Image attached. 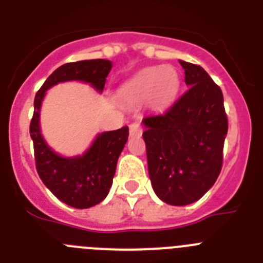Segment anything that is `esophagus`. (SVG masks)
I'll use <instances>...</instances> for the list:
<instances>
[{
    "mask_svg": "<svg viewBox=\"0 0 263 263\" xmlns=\"http://www.w3.org/2000/svg\"><path fill=\"white\" fill-rule=\"evenodd\" d=\"M129 133L132 137H139L142 134V126L139 122H133L129 126Z\"/></svg>",
    "mask_w": 263,
    "mask_h": 263,
    "instance_id": "obj_1",
    "label": "esophagus"
}]
</instances>
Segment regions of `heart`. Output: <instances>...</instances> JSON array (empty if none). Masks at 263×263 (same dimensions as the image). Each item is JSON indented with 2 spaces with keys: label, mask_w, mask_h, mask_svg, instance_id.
I'll list each match as a JSON object with an SVG mask.
<instances>
[{
  "label": "heart",
  "mask_w": 263,
  "mask_h": 263,
  "mask_svg": "<svg viewBox=\"0 0 263 263\" xmlns=\"http://www.w3.org/2000/svg\"><path fill=\"white\" fill-rule=\"evenodd\" d=\"M179 85L180 80L175 68L170 66L148 67L122 85L120 96L125 100L150 97L155 105H166L176 96Z\"/></svg>",
  "instance_id": "1"
}]
</instances>
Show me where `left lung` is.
<instances>
[{
    "instance_id": "1",
    "label": "left lung",
    "mask_w": 263,
    "mask_h": 263,
    "mask_svg": "<svg viewBox=\"0 0 263 263\" xmlns=\"http://www.w3.org/2000/svg\"><path fill=\"white\" fill-rule=\"evenodd\" d=\"M188 89L166 111L146 116L148 176L160 200L187 205L217 180L228 117L222 92L197 64L179 60Z\"/></svg>"
}]
</instances>
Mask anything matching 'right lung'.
<instances>
[{"label": "right lung", "mask_w": 263, "mask_h": 263, "mask_svg": "<svg viewBox=\"0 0 263 263\" xmlns=\"http://www.w3.org/2000/svg\"><path fill=\"white\" fill-rule=\"evenodd\" d=\"M111 63L105 59L66 63L57 68L36 92L30 136L39 178L60 201L84 210L101 203L113 183L117 160L129 137V127L99 134L87 153L80 157L64 158L48 147L41 134L39 110L48 88L58 83L80 80L89 83L99 92L104 89Z\"/></svg>", "instance_id": "1"}]
</instances>
